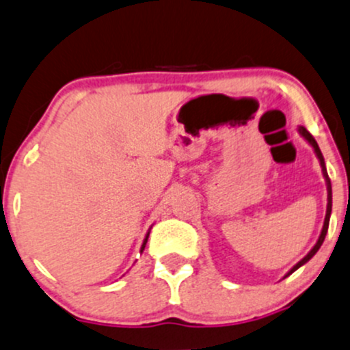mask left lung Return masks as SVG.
<instances>
[{
  "label": "left lung",
  "mask_w": 350,
  "mask_h": 350,
  "mask_svg": "<svg viewBox=\"0 0 350 350\" xmlns=\"http://www.w3.org/2000/svg\"><path fill=\"white\" fill-rule=\"evenodd\" d=\"M299 134H301V136L304 137V139L307 141V143H309L310 146H312V149H314V152H316V156H317L319 163H321V167H322V174H324V179H325V186H327V211H325L324 226H322V231H321V236H319L317 243L314 244V247L310 249L309 252H307V256L304 257V259H301V260H299V262L295 264V266H294L293 269H291V271L287 272V274L284 275V278H287V275H291V274H293L294 271H297L299 267H301V266H304V264L307 262V260H310V259H312L314 256H316V252L319 251V249H321V245H322V243H324V239H325V234H327V229H329V219H331V213H332V186H331V179H329V176H327V169H325L324 156H322L321 149H319V146H317V143H316V139H314V137H312V134H310L309 131H307V129L304 128V126H299Z\"/></svg>",
  "instance_id": "left-lung-1"
}]
</instances>
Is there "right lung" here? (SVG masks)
Instances as JSON below:
<instances>
[{"label":"right lung","instance_id":"obj_1","mask_svg":"<svg viewBox=\"0 0 350 350\" xmlns=\"http://www.w3.org/2000/svg\"><path fill=\"white\" fill-rule=\"evenodd\" d=\"M148 237H149V232L146 234V237H144V241H143V245H141V252L144 251V247H146V243H148Z\"/></svg>","mask_w":350,"mask_h":350}]
</instances>
